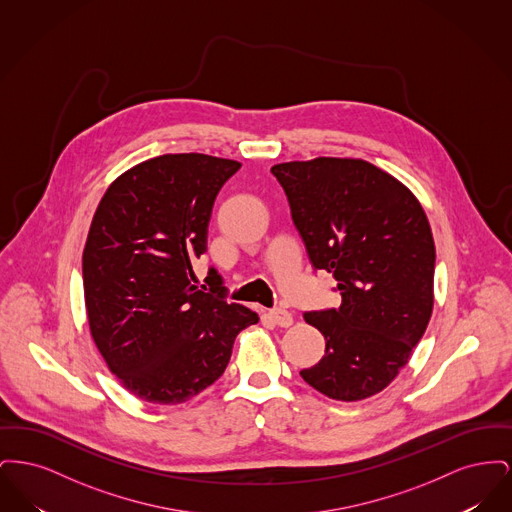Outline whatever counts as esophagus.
Wrapping results in <instances>:
<instances>
[{
	"label": "esophagus",
	"instance_id": "esophagus-1",
	"mask_svg": "<svg viewBox=\"0 0 512 512\" xmlns=\"http://www.w3.org/2000/svg\"><path fill=\"white\" fill-rule=\"evenodd\" d=\"M268 317H270V320H272L274 324H278V326H282V328L292 326V313H288L286 309H280V307H278V309H272V311L268 313Z\"/></svg>",
	"mask_w": 512,
	"mask_h": 512
}]
</instances>
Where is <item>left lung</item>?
<instances>
[{"instance_id": "8db88e82", "label": "left lung", "mask_w": 512, "mask_h": 512, "mask_svg": "<svg viewBox=\"0 0 512 512\" xmlns=\"http://www.w3.org/2000/svg\"><path fill=\"white\" fill-rule=\"evenodd\" d=\"M270 172L313 268L334 274L341 295L338 309L303 315L326 351L299 374L332 399H366L407 365L432 317L436 247L426 213L399 180L361 159L318 157Z\"/></svg>"}]
</instances>
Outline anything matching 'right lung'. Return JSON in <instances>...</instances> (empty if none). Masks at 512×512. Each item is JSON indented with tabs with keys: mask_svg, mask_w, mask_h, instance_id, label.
<instances>
[{
	"mask_svg": "<svg viewBox=\"0 0 512 512\" xmlns=\"http://www.w3.org/2000/svg\"><path fill=\"white\" fill-rule=\"evenodd\" d=\"M238 161L161 155L119 176L99 201L82 255L92 338L122 386L147 403L176 405L219 380L236 336L257 313L226 288L192 284L207 228Z\"/></svg>",
	"mask_w": 512,
	"mask_h": 512,
	"instance_id": "1",
	"label": "right lung"
}]
</instances>
